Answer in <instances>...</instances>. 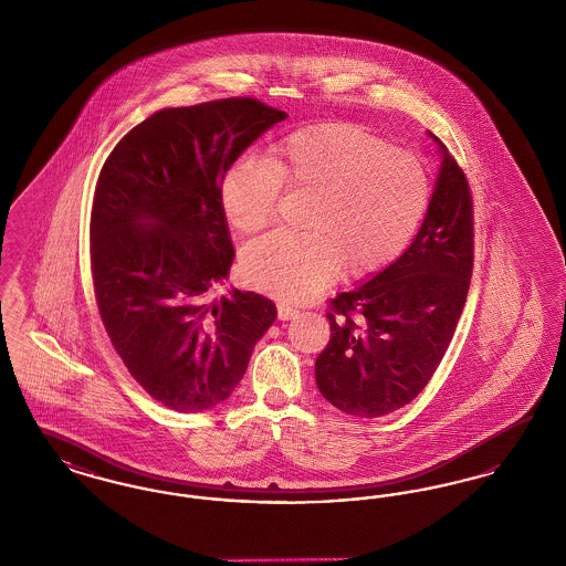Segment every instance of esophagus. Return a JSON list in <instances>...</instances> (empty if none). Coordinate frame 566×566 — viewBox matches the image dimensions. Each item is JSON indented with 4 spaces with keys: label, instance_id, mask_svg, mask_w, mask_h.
Listing matches in <instances>:
<instances>
[{
    "label": "esophagus",
    "instance_id": "1",
    "mask_svg": "<svg viewBox=\"0 0 566 566\" xmlns=\"http://www.w3.org/2000/svg\"><path fill=\"white\" fill-rule=\"evenodd\" d=\"M296 316H298V312L293 310L291 305L277 303V318H280V321H291V318H296Z\"/></svg>",
    "mask_w": 566,
    "mask_h": 566
}]
</instances>
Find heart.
<instances>
[{"mask_svg":"<svg viewBox=\"0 0 566 566\" xmlns=\"http://www.w3.org/2000/svg\"><path fill=\"white\" fill-rule=\"evenodd\" d=\"M280 189L310 192L307 233H271L242 254L248 284L303 301L337 277L388 268L427 214L429 178L411 153L354 123H318L270 146L265 163L242 157L220 180V206L243 235L273 220Z\"/></svg>","mask_w":566,"mask_h":566,"instance_id":"obj_1","label":"heart"}]
</instances>
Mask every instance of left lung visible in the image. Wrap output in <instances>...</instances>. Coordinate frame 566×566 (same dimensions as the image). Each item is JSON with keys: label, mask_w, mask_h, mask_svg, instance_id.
I'll use <instances>...</instances> for the list:
<instances>
[{"label": "left lung", "mask_w": 566, "mask_h": 566, "mask_svg": "<svg viewBox=\"0 0 566 566\" xmlns=\"http://www.w3.org/2000/svg\"><path fill=\"white\" fill-rule=\"evenodd\" d=\"M441 167L424 222L403 254L331 298V339L316 358L324 399L358 418L413 401L437 371L473 271V201L464 171L432 135Z\"/></svg>", "instance_id": "left-lung-1"}]
</instances>
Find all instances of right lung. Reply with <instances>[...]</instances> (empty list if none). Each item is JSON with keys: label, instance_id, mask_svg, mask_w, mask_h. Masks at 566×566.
I'll use <instances>...</instances> for the list:
<instances>
[{"label": "right lung", "instance_id": "right-lung-1", "mask_svg": "<svg viewBox=\"0 0 566 566\" xmlns=\"http://www.w3.org/2000/svg\"><path fill=\"white\" fill-rule=\"evenodd\" d=\"M286 112L229 97L148 116L102 167L91 270L109 342L135 381L174 411L222 403L275 321L268 296L208 291L235 250L220 206L224 169Z\"/></svg>", "mask_w": 566, "mask_h": 566}]
</instances>
